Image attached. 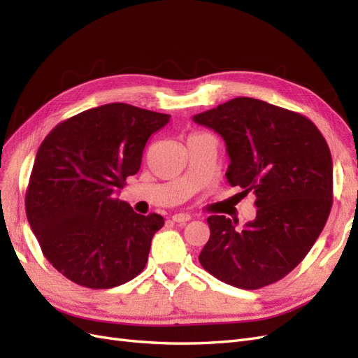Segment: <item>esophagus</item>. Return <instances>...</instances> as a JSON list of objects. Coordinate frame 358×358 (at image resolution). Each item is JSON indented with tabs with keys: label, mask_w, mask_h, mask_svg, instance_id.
<instances>
[{
	"label": "esophagus",
	"mask_w": 358,
	"mask_h": 358,
	"mask_svg": "<svg viewBox=\"0 0 358 358\" xmlns=\"http://www.w3.org/2000/svg\"><path fill=\"white\" fill-rule=\"evenodd\" d=\"M171 220L178 224H185L187 221L191 220V215L189 213H176L171 216Z\"/></svg>",
	"instance_id": "1"
}]
</instances>
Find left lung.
I'll list each match as a JSON object with an SVG mask.
<instances>
[{
	"instance_id": "1",
	"label": "left lung",
	"mask_w": 358,
	"mask_h": 358,
	"mask_svg": "<svg viewBox=\"0 0 358 358\" xmlns=\"http://www.w3.org/2000/svg\"><path fill=\"white\" fill-rule=\"evenodd\" d=\"M192 121L218 133L230 158L225 176L254 192L257 216L237 229L208 218L200 264L222 282L258 289L282 279L308 255L333 203V161L320 129L300 113L237 96Z\"/></svg>"
}]
</instances>
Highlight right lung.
Listing matches in <instances>:
<instances>
[{
    "instance_id": "right-lung-1",
    "label": "right lung",
    "mask_w": 358,
    "mask_h": 358,
    "mask_svg": "<svg viewBox=\"0 0 358 358\" xmlns=\"http://www.w3.org/2000/svg\"><path fill=\"white\" fill-rule=\"evenodd\" d=\"M170 121L125 103L85 110L40 145L25 197L43 255L74 284L104 289L136 278L148 263L158 213H136L115 197L142 164L148 138Z\"/></svg>"
}]
</instances>
